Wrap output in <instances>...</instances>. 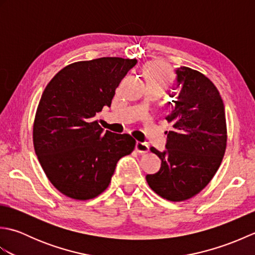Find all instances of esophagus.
<instances>
[{"instance_id":"1","label":"esophagus","mask_w":255,"mask_h":255,"mask_svg":"<svg viewBox=\"0 0 255 255\" xmlns=\"http://www.w3.org/2000/svg\"><path fill=\"white\" fill-rule=\"evenodd\" d=\"M136 150H137V152L144 154V153L149 152V145L147 143H144V142H137L136 143Z\"/></svg>"}]
</instances>
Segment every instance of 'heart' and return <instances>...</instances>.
I'll list each match as a JSON object with an SVG mask.
<instances>
[{"label": "heart", "mask_w": 255, "mask_h": 255, "mask_svg": "<svg viewBox=\"0 0 255 255\" xmlns=\"http://www.w3.org/2000/svg\"><path fill=\"white\" fill-rule=\"evenodd\" d=\"M143 75L148 88H154L163 91L173 82V73L166 63L152 61L144 67Z\"/></svg>", "instance_id": "obj_1"}]
</instances>
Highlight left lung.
<instances>
[{
  "mask_svg": "<svg viewBox=\"0 0 255 255\" xmlns=\"http://www.w3.org/2000/svg\"><path fill=\"white\" fill-rule=\"evenodd\" d=\"M181 92L165 119L172 125L166 150L151 152L161 159V169L148 174V185L162 198L184 202L200 193L213 180L227 148L224 102L211 81L197 70H176ZM173 97V96H172Z\"/></svg>",
  "mask_w": 255,
  "mask_h": 255,
  "instance_id": "1",
  "label": "left lung"
}]
</instances>
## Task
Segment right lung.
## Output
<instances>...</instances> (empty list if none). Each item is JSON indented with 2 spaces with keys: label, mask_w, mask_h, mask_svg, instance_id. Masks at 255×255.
<instances>
[{
  "label": "right lung",
  "mask_w": 255,
  "mask_h": 255,
  "mask_svg": "<svg viewBox=\"0 0 255 255\" xmlns=\"http://www.w3.org/2000/svg\"><path fill=\"white\" fill-rule=\"evenodd\" d=\"M136 63L119 57L78 61L47 84L36 111L32 142L48 180L66 196H99L110 185L119 159L136 147L130 134L104 132L96 119Z\"/></svg>",
  "instance_id": "add662e5"
}]
</instances>
